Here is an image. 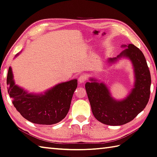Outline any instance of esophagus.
<instances>
[{
    "label": "esophagus",
    "mask_w": 157,
    "mask_h": 157,
    "mask_svg": "<svg viewBox=\"0 0 157 157\" xmlns=\"http://www.w3.org/2000/svg\"><path fill=\"white\" fill-rule=\"evenodd\" d=\"M86 79H87V76L85 75H81L78 77V82L80 83H84L86 81Z\"/></svg>",
    "instance_id": "esophagus-1"
}]
</instances>
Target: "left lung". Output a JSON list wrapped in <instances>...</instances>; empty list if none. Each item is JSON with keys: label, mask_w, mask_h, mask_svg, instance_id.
Wrapping results in <instances>:
<instances>
[{"label": "left lung", "mask_w": 157, "mask_h": 157, "mask_svg": "<svg viewBox=\"0 0 157 157\" xmlns=\"http://www.w3.org/2000/svg\"><path fill=\"white\" fill-rule=\"evenodd\" d=\"M124 50L116 57L108 59V63L121 59H129L133 68V88L127 96L121 100L112 97L104 82L90 78L85 84L93 114L100 122L108 125H122L130 122L144 109L149 100L151 77L143 53L133 44H123Z\"/></svg>", "instance_id": "8db88e82"}]
</instances>
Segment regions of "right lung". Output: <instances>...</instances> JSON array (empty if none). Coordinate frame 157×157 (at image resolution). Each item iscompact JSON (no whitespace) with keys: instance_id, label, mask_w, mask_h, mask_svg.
<instances>
[{"instance_id":"obj_1","label":"right lung","mask_w":157,"mask_h":157,"mask_svg":"<svg viewBox=\"0 0 157 157\" xmlns=\"http://www.w3.org/2000/svg\"><path fill=\"white\" fill-rule=\"evenodd\" d=\"M7 84L13 104L22 117L33 123L53 124L59 123L68 114L78 83L77 79H73L59 83L43 94L28 93L15 85L12 69L9 67Z\"/></svg>"}]
</instances>
